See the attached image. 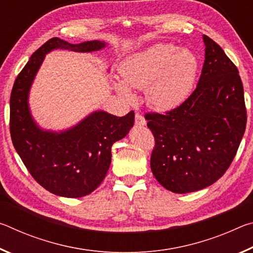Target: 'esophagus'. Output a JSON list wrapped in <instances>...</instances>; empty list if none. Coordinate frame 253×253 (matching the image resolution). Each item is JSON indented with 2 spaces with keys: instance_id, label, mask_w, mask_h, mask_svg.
Segmentation results:
<instances>
[{
  "instance_id": "esophagus-1",
  "label": "esophagus",
  "mask_w": 253,
  "mask_h": 253,
  "mask_svg": "<svg viewBox=\"0 0 253 253\" xmlns=\"http://www.w3.org/2000/svg\"><path fill=\"white\" fill-rule=\"evenodd\" d=\"M135 125H137V126H145V125H146V121H145V118L138 113L135 114Z\"/></svg>"
}]
</instances>
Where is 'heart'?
<instances>
[{
	"mask_svg": "<svg viewBox=\"0 0 253 253\" xmlns=\"http://www.w3.org/2000/svg\"><path fill=\"white\" fill-rule=\"evenodd\" d=\"M198 71L199 60L191 50L157 43L125 59L119 68L123 83L115 85L127 99H132L129 88L146 89L149 106L170 110L191 95Z\"/></svg>",
	"mask_w": 253,
	"mask_h": 253,
	"instance_id": "heart-1",
	"label": "heart"
}]
</instances>
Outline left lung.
<instances>
[{"label": "left lung", "instance_id": "1", "mask_svg": "<svg viewBox=\"0 0 253 253\" xmlns=\"http://www.w3.org/2000/svg\"><path fill=\"white\" fill-rule=\"evenodd\" d=\"M203 40L205 60L195 90L176 108L145 115L155 138L152 172L179 194L208 187L226 172L247 125L238 68L211 38Z\"/></svg>", "mask_w": 253, "mask_h": 253}]
</instances>
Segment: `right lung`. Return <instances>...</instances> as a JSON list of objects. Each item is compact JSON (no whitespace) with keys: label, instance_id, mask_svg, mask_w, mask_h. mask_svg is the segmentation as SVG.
<instances>
[{"label":"right lung","instance_id":"right-lung-1","mask_svg":"<svg viewBox=\"0 0 253 253\" xmlns=\"http://www.w3.org/2000/svg\"><path fill=\"white\" fill-rule=\"evenodd\" d=\"M105 42L71 44L52 38L42 44L21 70L10 98V132L14 148L32 177L46 191L65 198L90 194L104 181L111 162V146L134 125V111L117 117L95 111L70 129L42 130L30 114L28 98L45 54L54 49L91 52Z\"/></svg>","mask_w":253,"mask_h":253}]
</instances>
